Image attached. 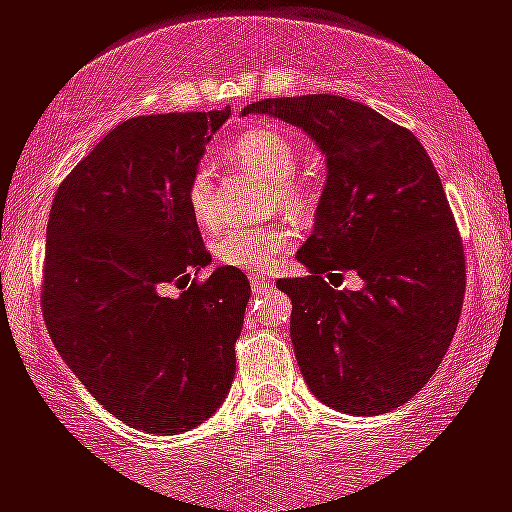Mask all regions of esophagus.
<instances>
[{"instance_id":"obj_1","label":"esophagus","mask_w":512,"mask_h":512,"mask_svg":"<svg viewBox=\"0 0 512 512\" xmlns=\"http://www.w3.org/2000/svg\"><path fill=\"white\" fill-rule=\"evenodd\" d=\"M249 282H251V289H254V292H263V289H268V287H273V277H268V275H251L249 277Z\"/></svg>"}]
</instances>
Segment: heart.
I'll return each instance as SVG.
<instances>
[{
    "mask_svg": "<svg viewBox=\"0 0 512 512\" xmlns=\"http://www.w3.org/2000/svg\"><path fill=\"white\" fill-rule=\"evenodd\" d=\"M230 154L239 166L273 185L277 206L282 211L292 213L296 218L306 216L311 211V187L306 185V180L292 175L296 159H299V149L285 132L275 128L249 130L239 137ZM187 204L192 208L194 220L204 230H218L223 216H220L216 201L213 170L206 163H201L189 178ZM294 242L296 227L289 223L261 227V230H230L213 246V254H216V261L227 268L258 273V270L277 266L289 254Z\"/></svg>",
    "mask_w": 512,
    "mask_h": 512,
    "instance_id": "b5f03b06",
    "label": "heart"
}]
</instances>
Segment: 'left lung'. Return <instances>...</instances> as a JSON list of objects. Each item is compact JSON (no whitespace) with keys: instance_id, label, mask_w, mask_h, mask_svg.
Instances as JSON below:
<instances>
[{"instance_id":"obj_1","label":"left lung","mask_w":512,"mask_h":512,"mask_svg":"<svg viewBox=\"0 0 512 512\" xmlns=\"http://www.w3.org/2000/svg\"><path fill=\"white\" fill-rule=\"evenodd\" d=\"M304 128L327 156L306 277L292 296V342L308 389L351 415H380L425 387L451 346L465 296V251L437 168L418 137L337 94L249 104ZM356 269L361 293L326 285Z\"/></svg>"}]
</instances>
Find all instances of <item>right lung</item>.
I'll return each instance as SVG.
<instances>
[{"label": "right lung", "mask_w": 512, "mask_h": 512, "mask_svg": "<svg viewBox=\"0 0 512 512\" xmlns=\"http://www.w3.org/2000/svg\"><path fill=\"white\" fill-rule=\"evenodd\" d=\"M227 116L230 106L128 118L66 175L49 211V337L94 399L149 434L201 425L235 377L251 287L237 268L192 277L211 254L187 204Z\"/></svg>", "instance_id": "obj_1"}]
</instances>
